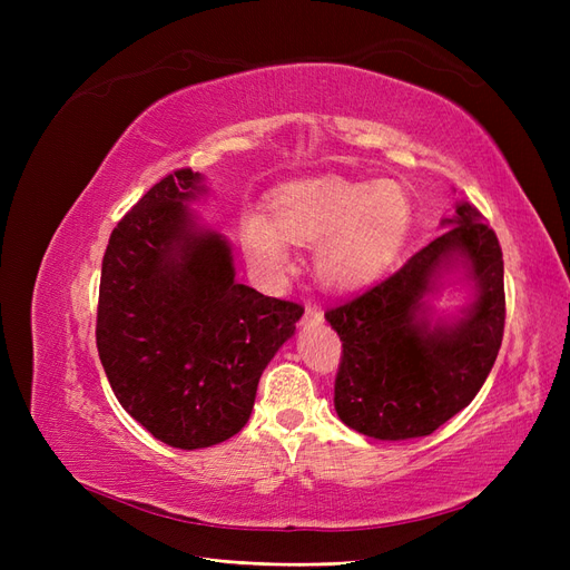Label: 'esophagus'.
<instances>
[{"label": "esophagus", "mask_w": 570, "mask_h": 570, "mask_svg": "<svg viewBox=\"0 0 570 570\" xmlns=\"http://www.w3.org/2000/svg\"><path fill=\"white\" fill-rule=\"evenodd\" d=\"M323 318V314H321V308L316 306V304H306V308H304V316H302V323L306 325V323H318Z\"/></svg>", "instance_id": "esophagus-1"}]
</instances>
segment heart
<instances>
[{
    "mask_svg": "<svg viewBox=\"0 0 570 570\" xmlns=\"http://www.w3.org/2000/svg\"><path fill=\"white\" fill-rule=\"evenodd\" d=\"M275 223L262 212L243 220V237L258 266L278 271L289 262V243L318 247V273L333 287L373 281L400 252L411 204L394 183H350L342 178L302 180L273 197Z\"/></svg>",
    "mask_w": 570,
    "mask_h": 570,
    "instance_id": "heart-1",
    "label": "heart"
}]
</instances>
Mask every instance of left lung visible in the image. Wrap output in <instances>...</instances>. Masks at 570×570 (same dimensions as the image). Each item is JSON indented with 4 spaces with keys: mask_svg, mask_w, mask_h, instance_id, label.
<instances>
[{
    "mask_svg": "<svg viewBox=\"0 0 570 570\" xmlns=\"http://www.w3.org/2000/svg\"><path fill=\"white\" fill-rule=\"evenodd\" d=\"M444 226L400 271L325 312L342 340L335 411L356 433L377 440L435 433L473 402L494 366L507 321L502 247L469 202ZM452 253L472 264L479 299L456 326L430 328L417 318L422 297Z\"/></svg>",
    "mask_w": 570,
    "mask_h": 570,
    "instance_id": "obj_1",
    "label": "left lung"
}]
</instances>
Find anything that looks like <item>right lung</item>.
<instances>
[{
	"instance_id": "obj_1",
	"label": "right lung",
	"mask_w": 570,
	"mask_h": 570,
	"mask_svg": "<svg viewBox=\"0 0 570 570\" xmlns=\"http://www.w3.org/2000/svg\"><path fill=\"white\" fill-rule=\"evenodd\" d=\"M199 174L178 168L118 220L101 262L97 352L130 416L178 450L245 428L268 361L295 333L297 302L235 283L226 239L187 204Z\"/></svg>"
}]
</instances>
